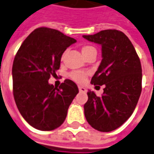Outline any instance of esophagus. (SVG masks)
<instances>
[{"mask_svg": "<svg viewBox=\"0 0 154 154\" xmlns=\"http://www.w3.org/2000/svg\"><path fill=\"white\" fill-rule=\"evenodd\" d=\"M78 89H79V91H80L81 93H86V92H87V89H86L84 87L79 86V87H78Z\"/></svg>", "mask_w": 154, "mask_h": 154, "instance_id": "obj_1", "label": "esophagus"}]
</instances>
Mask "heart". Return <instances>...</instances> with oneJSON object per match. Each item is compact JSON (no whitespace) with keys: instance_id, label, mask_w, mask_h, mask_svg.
Masks as SVG:
<instances>
[{"instance_id":"b5f03b06","label":"heart","mask_w":154,"mask_h":154,"mask_svg":"<svg viewBox=\"0 0 154 154\" xmlns=\"http://www.w3.org/2000/svg\"><path fill=\"white\" fill-rule=\"evenodd\" d=\"M94 51H96V50L94 47L91 46V45H85L82 48V53L83 56H86L89 53L94 52ZM70 76H71V78L75 82H77L78 83H82L86 80L87 74L85 72H75L71 73Z\"/></svg>"}]
</instances>
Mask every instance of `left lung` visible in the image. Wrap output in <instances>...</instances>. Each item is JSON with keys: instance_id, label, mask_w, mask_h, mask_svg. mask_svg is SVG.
Here are the masks:
<instances>
[{"instance_id": "1", "label": "left lung", "mask_w": 154, "mask_h": 154, "mask_svg": "<svg viewBox=\"0 0 154 154\" xmlns=\"http://www.w3.org/2000/svg\"><path fill=\"white\" fill-rule=\"evenodd\" d=\"M82 37L102 47V60L91 83L105 86L100 97L88 90L84 115L93 128L109 132L129 119L138 102L143 77L140 59L121 31L107 29Z\"/></svg>"}]
</instances>
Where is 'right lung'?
Returning a JSON list of instances; mask_svg holds the SVG:
<instances>
[{
    "instance_id": "1",
    "label": "right lung",
    "mask_w": 154,
    "mask_h": 154,
    "mask_svg": "<svg viewBox=\"0 0 154 154\" xmlns=\"http://www.w3.org/2000/svg\"><path fill=\"white\" fill-rule=\"evenodd\" d=\"M77 40L55 29L38 28L21 45L12 65L13 96L22 116L40 131H52L63 123L78 94L77 84L66 79L59 88L49 83L59 70L66 48Z\"/></svg>"
}]
</instances>
